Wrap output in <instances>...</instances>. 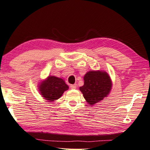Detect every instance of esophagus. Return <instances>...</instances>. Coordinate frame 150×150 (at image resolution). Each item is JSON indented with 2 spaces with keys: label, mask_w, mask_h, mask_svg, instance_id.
Segmentation results:
<instances>
[{
  "label": "esophagus",
  "mask_w": 150,
  "mask_h": 150,
  "mask_svg": "<svg viewBox=\"0 0 150 150\" xmlns=\"http://www.w3.org/2000/svg\"><path fill=\"white\" fill-rule=\"evenodd\" d=\"M70 87H71V88H72V89H75V88H76V84L71 85H70Z\"/></svg>",
  "instance_id": "obj_1"
}]
</instances>
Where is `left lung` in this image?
Masks as SVG:
<instances>
[{
  "instance_id": "left-lung-1",
  "label": "left lung",
  "mask_w": 150,
  "mask_h": 150,
  "mask_svg": "<svg viewBox=\"0 0 150 150\" xmlns=\"http://www.w3.org/2000/svg\"><path fill=\"white\" fill-rule=\"evenodd\" d=\"M111 81L108 73L89 71L84 76V85L79 87L88 103L94 105L102 100L109 93Z\"/></svg>"
}]
</instances>
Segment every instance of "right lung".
Here are the masks:
<instances>
[{
  "label": "right lung",
  "instance_id": "right-lung-1",
  "mask_svg": "<svg viewBox=\"0 0 150 150\" xmlns=\"http://www.w3.org/2000/svg\"><path fill=\"white\" fill-rule=\"evenodd\" d=\"M69 88L63 79L55 77V76H48L47 80L44 81L39 87V91L46 100L49 102H53L55 100L62 96L64 91Z\"/></svg>",
  "mask_w": 150,
  "mask_h": 150
}]
</instances>
